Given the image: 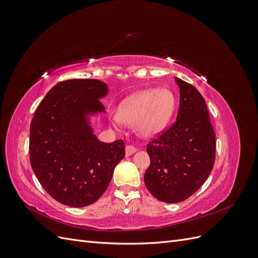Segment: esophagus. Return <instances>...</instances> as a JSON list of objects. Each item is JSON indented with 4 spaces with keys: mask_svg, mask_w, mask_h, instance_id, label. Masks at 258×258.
I'll list each match as a JSON object with an SVG mask.
<instances>
[{
    "mask_svg": "<svg viewBox=\"0 0 258 258\" xmlns=\"http://www.w3.org/2000/svg\"><path fill=\"white\" fill-rule=\"evenodd\" d=\"M136 152H137V148H136V147L131 146V145L126 146V156H131V155H134Z\"/></svg>",
    "mask_w": 258,
    "mask_h": 258,
    "instance_id": "obj_1",
    "label": "esophagus"
}]
</instances>
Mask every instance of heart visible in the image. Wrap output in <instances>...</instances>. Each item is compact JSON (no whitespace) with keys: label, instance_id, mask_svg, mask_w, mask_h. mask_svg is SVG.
Wrapping results in <instances>:
<instances>
[{"label":"heart","instance_id":"1","mask_svg":"<svg viewBox=\"0 0 258 258\" xmlns=\"http://www.w3.org/2000/svg\"><path fill=\"white\" fill-rule=\"evenodd\" d=\"M175 96L169 88L161 87L138 92L118 106L116 118L126 126H135L137 135L144 139L158 136L172 118Z\"/></svg>","mask_w":258,"mask_h":258}]
</instances>
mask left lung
Here are the masks:
<instances>
[{"label": "left lung", "instance_id": "obj_1", "mask_svg": "<svg viewBox=\"0 0 258 258\" xmlns=\"http://www.w3.org/2000/svg\"><path fill=\"white\" fill-rule=\"evenodd\" d=\"M179 88L176 121L147 144L151 165L144 175L155 198L177 204L196 192L209 177L215 160V134L206 101L192 85L174 77Z\"/></svg>", "mask_w": 258, "mask_h": 258}]
</instances>
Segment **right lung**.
<instances>
[{"mask_svg": "<svg viewBox=\"0 0 258 258\" xmlns=\"http://www.w3.org/2000/svg\"><path fill=\"white\" fill-rule=\"evenodd\" d=\"M108 87L98 80H69L48 91L30 126V162L38 182L62 205L96 202L124 157V143L101 142L91 118L105 114Z\"/></svg>", "mask_w": 258, "mask_h": 258, "instance_id": "add662e5", "label": "right lung"}]
</instances>
